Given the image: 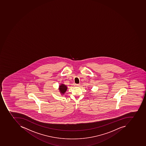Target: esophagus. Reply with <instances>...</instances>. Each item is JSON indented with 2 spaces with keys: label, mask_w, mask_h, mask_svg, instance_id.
<instances>
[{
  "label": "esophagus",
  "mask_w": 146,
  "mask_h": 146,
  "mask_svg": "<svg viewBox=\"0 0 146 146\" xmlns=\"http://www.w3.org/2000/svg\"><path fill=\"white\" fill-rule=\"evenodd\" d=\"M75 86H76L79 87L80 86V84H75Z\"/></svg>",
  "instance_id": "1"
}]
</instances>
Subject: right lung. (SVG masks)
Masks as SVG:
<instances>
[{
	"instance_id": "obj_1",
	"label": "right lung",
	"mask_w": 146,
	"mask_h": 146,
	"mask_svg": "<svg viewBox=\"0 0 146 146\" xmlns=\"http://www.w3.org/2000/svg\"><path fill=\"white\" fill-rule=\"evenodd\" d=\"M67 90V87L66 86V85L63 84H60L59 86L58 90L62 95H64L65 94Z\"/></svg>"
}]
</instances>
